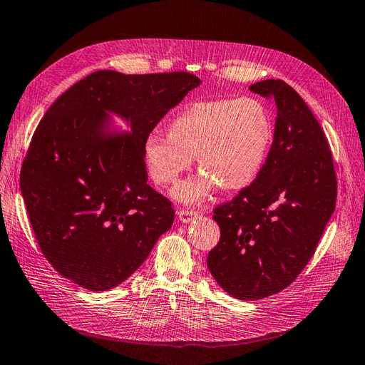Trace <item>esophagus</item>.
Wrapping results in <instances>:
<instances>
[{"mask_svg": "<svg viewBox=\"0 0 365 365\" xmlns=\"http://www.w3.org/2000/svg\"><path fill=\"white\" fill-rule=\"evenodd\" d=\"M177 216H179L180 222L188 223V222H191L192 219L199 217L200 214H199V211H194V210H180L179 212H177Z\"/></svg>", "mask_w": 365, "mask_h": 365, "instance_id": "1", "label": "esophagus"}]
</instances>
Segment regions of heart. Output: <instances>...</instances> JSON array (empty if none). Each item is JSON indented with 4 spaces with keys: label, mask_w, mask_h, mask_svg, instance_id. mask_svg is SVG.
Segmentation results:
<instances>
[{
    "label": "heart",
    "mask_w": 365,
    "mask_h": 365,
    "mask_svg": "<svg viewBox=\"0 0 365 365\" xmlns=\"http://www.w3.org/2000/svg\"><path fill=\"white\" fill-rule=\"evenodd\" d=\"M274 140V123L262 101L251 97L192 103L175 114L168 134L153 133L143 142V158L151 179L174 185L197 155L199 174L182 182L174 197L200 203L220 185L237 191L262 171Z\"/></svg>",
    "instance_id": "1"
}]
</instances>
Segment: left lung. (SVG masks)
I'll list each match as a JSON object with an SVG mask.
<instances>
[{"instance_id":"left-lung-1","label":"left lung","mask_w":365,"mask_h":365,"mask_svg":"<svg viewBox=\"0 0 365 365\" xmlns=\"http://www.w3.org/2000/svg\"><path fill=\"white\" fill-rule=\"evenodd\" d=\"M250 91L274 100V140L257 179L214 208L220 240L207 260L217 284L240 301L276 294L301 274L338 194L329 142L302 97L282 80Z\"/></svg>"}]
</instances>
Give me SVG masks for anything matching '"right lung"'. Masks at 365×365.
I'll return each mask as SVG.
<instances>
[{"instance_id":"add662e5","label":"right lung","mask_w":365,"mask_h":365,"mask_svg":"<svg viewBox=\"0 0 365 365\" xmlns=\"http://www.w3.org/2000/svg\"><path fill=\"white\" fill-rule=\"evenodd\" d=\"M200 83L190 72L97 71L46 110L20 186L41 253L61 276L91 292L114 288L173 227V203L146 183L143 142ZM109 113L131 133L109 131Z\"/></svg>"}]
</instances>
